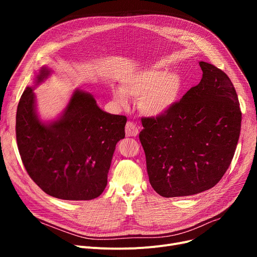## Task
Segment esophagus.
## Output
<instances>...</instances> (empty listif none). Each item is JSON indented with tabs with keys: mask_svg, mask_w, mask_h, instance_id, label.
I'll return each instance as SVG.
<instances>
[{
	"mask_svg": "<svg viewBox=\"0 0 257 257\" xmlns=\"http://www.w3.org/2000/svg\"><path fill=\"white\" fill-rule=\"evenodd\" d=\"M125 130H126V136L127 137H137L139 134V129H138L137 125L131 120L127 121Z\"/></svg>",
	"mask_w": 257,
	"mask_h": 257,
	"instance_id": "obj_1",
	"label": "esophagus"
}]
</instances>
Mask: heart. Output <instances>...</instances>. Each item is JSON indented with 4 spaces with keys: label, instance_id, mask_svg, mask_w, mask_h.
<instances>
[{
    "label": "heart",
    "instance_id": "obj_1",
    "mask_svg": "<svg viewBox=\"0 0 257 257\" xmlns=\"http://www.w3.org/2000/svg\"><path fill=\"white\" fill-rule=\"evenodd\" d=\"M182 86V77L177 72L145 70L126 79L121 88L112 90V96L119 106H127L129 97L139 99L143 112L159 115L177 102Z\"/></svg>",
    "mask_w": 257,
    "mask_h": 257
}]
</instances>
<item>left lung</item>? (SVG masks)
I'll use <instances>...</instances> for the list:
<instances>
[{
  "instance_id": "1",
  "label": "left lung",
  "mask_w": 257,
  "mask_h": 257,
  "mask_svg": "<svg viewBox=\"0 0 257 257\" xmlns=\"http://www.w3.org/2000/svg\"><path fill=\"white\" fill-rule=\"evenodd\" d=\"M199 64L198 85L166 112L142 119L149 181L166 198L213 187L230 166L239 138L241 111L231 80L213 64Z\"/></svg>"
}]
</instances>
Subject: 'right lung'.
I'll return each instance as SVG.
<instances>
[{
  "mask_svg": "<svg viewBox=\"0 0 257 257\" xmlns=\"http://www.w3.org/2000/svg\"><path fill=\"white\" fill-rule=\"evenodd\" d=\"M50 74L43 67L37 83ZM125 115L103 111L89 93L76 90L63 115L43 124L31 87L18 105L16 134L23 165L42 190L62 200H91L107 184L116 143L125 138Z\"/></svg>",
  "mask_w": 257,
  "mask_h": 257,
  "instance_id": "right-lung-1",
  "label": "right lung"
}]
</instances>
